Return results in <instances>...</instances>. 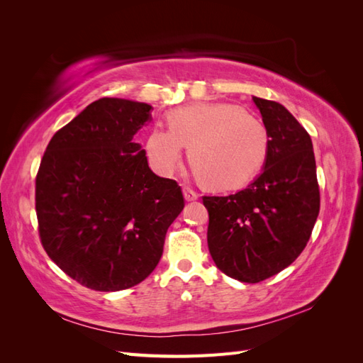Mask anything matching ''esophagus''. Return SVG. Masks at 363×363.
Returning <instances> with one entry per match:
<instances>
[{
    "label": "esophagus",
    "instance_id": "obj_1",
    "mask_svg": "<svg viewBox=\"0 0 363 363\" xmlns=\"http://www.w3.org/2000/svg\"><path fill=\"white\" fill-rule=\"evenodd\" d=\"M183 195H184V200L186 201H195V200H199V196H200V194L196 192V191H194L192 188H184L183 189Z\"/></svg>",
    "mask_w": 363,
    "mask_h": 363
}]
</instances>
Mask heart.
<instances>
[{
	"instance_id": "1",
	"label": "heart",
	"mask_w": 363,
	"mask_h": 363,
	"mask_svg": "<svg viewBox=\"0 0 363 363\" xmlns=\"http://www.w3.org/2000/svg\"><path fill=\"white\" fill-rule=\"evenodd\" d=\"M169 128L156 125L145 150L151 168L169 175L183 147L201 182L212 189L228 191L248 183L262 169L268 155L267 128L257 118L228 103H195L174 108Z\"/></svg>"
}]
</instances>
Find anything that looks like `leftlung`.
Returning <instances> with one entry per match:
<instances>
[{"label":"left lung","mask_w":363,"mask_h":363,"mask_svg":"<svg viewBox=\"0 0 363 363\" xmlns=\"http://www.w3.org/2000/svg\"><path fill=\"white\" fill-rule=\"evenodd\" d=\"M268 133L259 177L227 196H203L207 245L225 276L259 283L301 255L320 213V188L309 133L280 103L252 96Z\"/></svg>","instance_id":"1"}]
</instances>
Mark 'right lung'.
<instances>
[{"instance_id":"right-lung-1","label":"right lung","mask_w":363,"mask_h":363,"mask_svg":"<svg viewBox=\"0 0 363 363\" xmlns=\"http://www.w3.org/2000/svg\"><path fill=\"white\" fill-rule=\"evenodd\" d=\"M151 106L100 98L62 127L36 175L39 236L50 259L83 286L112 292L145 280L184 207L180 186L148 167L133 136Z\"/></svg>"}]
</instances>
